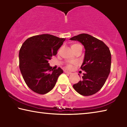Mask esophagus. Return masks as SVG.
Returning <instances> with one entry per match:
<instances>
[{"label":"esophagus","instance_id":"obj_1","mask_svg":"<svg viewBox=\"0 0 127 127\" xmlns=\"http://www.w3.org/2000/svg\"><path fill=\"white\" fill-rule=\"evenodd\" d=\"M64 72H65V73H66V74H72V73H71V72H68V71H65Z\"/></svg>","mask_w":127,"mask_h":127}]
</instances>
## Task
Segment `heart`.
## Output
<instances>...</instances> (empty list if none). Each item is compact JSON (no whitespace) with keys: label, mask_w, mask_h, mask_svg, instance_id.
Returning a JSON list of instances; mask_svg holds the SVG:
<instances>
[{"label":"heart","mask_w":127,"mask_h":127,"mask_svg":"<svg viewBox=\"0 0 127 127\" xmlns=\"http://www.w3.org/2000/svg\"><path fill=\"white\" fill-rule=\"evenodd\" d=\"M79 46H81V45L78 44H72L71 45V48L73 50V51L75 49H77V48H78ZM76 63H75V62H72L71 63H69V64H68L67 65H66V68L68 69H72L73 68V66L74 65H76Z\"/></svg>","instance_id":"b5f03b06"}]
</instances>
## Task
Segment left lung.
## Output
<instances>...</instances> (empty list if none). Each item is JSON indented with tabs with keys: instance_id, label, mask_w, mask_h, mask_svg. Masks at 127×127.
Wrapping results in <instances>:
<instances>
[{
	"instance_id": "8db88e82",
	"label": "left lung",
	"mask_w": 127,
	"mask_h": 127,
	"mask_svg": "<svg viewBox=\"0 0 127 127\" xmlns=\"http://www.w3.org/2000/svg\"><path fill=\"white\" fill-rule=\"evenodd\" d=\"M70 40L80 42L85 49L81 66L85 73L81 81L73 87L82 95H92L101 89L110 73V51L104 42L87 33L79 34Z\"/></svg>"
}]
</instances>
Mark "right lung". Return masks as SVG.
<instances>
[{
  "label": "right lung",
  "instance_id": "1",
  "mask_svg": "<svg viewBox=\"0 0 127 127\" xmlns=\"http://www.w3.org/2000/svg\"><path fill=\"white\" fill-rule=\"evenodd\" d=\"M65 38L42 34L25 41L19 52V66L27 86L33 92L44 95L55 86L58 78L63 70L54 69L49 60L63 45Z\"/></svg>",
  "mask_w": 127,
  "mask_h": 127
}]
</instances>
